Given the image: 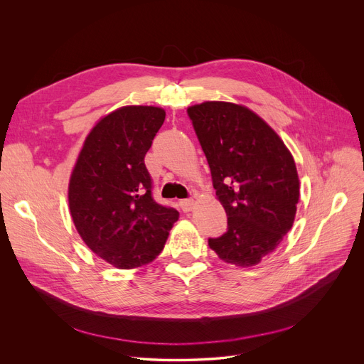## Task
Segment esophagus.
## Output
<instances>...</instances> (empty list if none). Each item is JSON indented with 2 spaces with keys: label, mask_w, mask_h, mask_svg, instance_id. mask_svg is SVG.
Here are the masks:
<instances>
[{
  "label": "esophagus",
  "mask_w": 364,
  "mask_h": 364,
  "mask_svg": "<svg viewBox=\"0 0 364 364\" xmlns=\"http://www.w3.org/2000/svg\"><path fill=\"white\" fill-rule=\"evenodd\" d=\"M180 207H181V210H183V212L188 213V212H191V210L194 209V200H193V198H184V200H180Z\"/></svg>",
  "instance_id": "34e87169"
}]
</instances>
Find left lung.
<instances>
[{
    "mask_svg": "<svg viewBox=\"0 0 364 364\" xmlns=\"http://www.w3.org/2000/svg\"><path fill=\"white\" fill-rule=\"evenodd\" d=\"M212 171L228 232L209 239L226 264L255 267L294 225L299 177L291 151L253 111L222 100L187 108Z\"/></svg>",
    "mask_w": 364,
    "mask_h": 364,
    "instance_id": "left-lung-1",
    "label": "left lung"
}]
</instances>
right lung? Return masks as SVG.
I'll use <instances>...</instances> for the list:
<instances>
[{
    "instance_id": "add662e5",
    "label": "right lung",
    "mask_w": 364,
    "mask_h": 364,
    "mask_svg": "<svg viewBox=\"0 0 364 364\" xmlns=\"http://www.w3.org/2000/svg\"><path fill=\"white\" fill-rule=\"evenodd\" d=\"M166 119L159 107L129 105L102 117L85 138L69 180V209L86 246L118 269L148 265L178 220L151 197L144 159Z\"/></svg>"
}]
</instances>
